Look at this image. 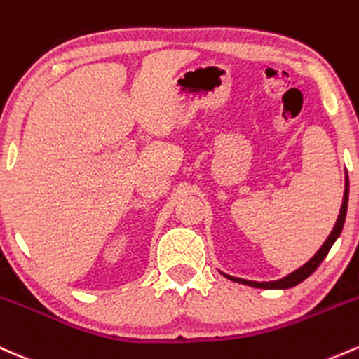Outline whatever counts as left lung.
Instances as JSON below:
<instances>
[{"instance_id":"left-lung-1","label":"left lung","mask_w":359,"mask_h":359,"mask_svg":"<svg viewBox=\"0 0 359 359\" xmlns=\"http://www.w3.org/2000/svg\"><path fill=\"white\" fill-rule=\"evenodd\" d=\"M348 199H349V180H348V172H346L344 198H342L339 216H337V222H336V224H334L332 231H330V235H329V237H327V240L324 242V245H322L320 249L317 250V254H315L309 262L303 264V266L298 267L297 271H293V273H291V274L285 276V278H281V279H278V281H261V283H259V281H247V279L235 278V276H228V274H223V273L222 274L224 276V278L231 279V281L242 283V285L252 286V288L288 290V288H293V286L300 285V283L305 281V279L309 278L310 274H313V271L317 269V267L320 266V262L327 257V254H329L330 247L334 245V242H336V240L339 238V235H341V231H342V226H344V222H346V212H348Z\"/></svg>"}]
</instances>
